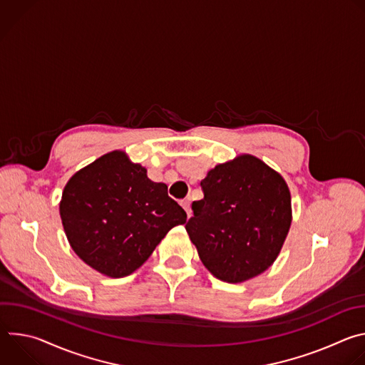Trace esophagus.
Wrapping results in <instances>:
<instances>
[{
  "label": "esophagus",
  "instance_id": "34e87169",
  "mask_svg": "<svg viewBox=\"0 0 365 365\" xmlns=\"http://www.w3.org/2000/svg\"><path fill=\"white\" fill-rule=\"evenodd\" d=\"M180 205H182L183 210L186 211L187 217H190V214H192V210H190V200H189V199H183V200L180 202Z\"/></svg>",
  "mask_w": 365,
  "mask_h": 365
}]
</instances>
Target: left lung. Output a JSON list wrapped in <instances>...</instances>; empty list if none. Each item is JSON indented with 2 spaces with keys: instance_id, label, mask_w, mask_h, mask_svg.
Instances as JSON below:
<instances>
[{
  "instance_id": "1",
  "label": "left lung",
  "mask_w": 365,
  "mask_h": 365,
  "mask_svg": "<svg viewBox=\"0 0 365 365\" xmlns=\"http://www.w3.org/2000/svg\"><path fill=\"white\" fill-rule=\"evenodd\" d=\"M203 199L192 203L185 228L205 267L228 283L267 270L292 222L284 179L254 155L218 165L200 182Z\"/></svg>"
}]
</instances>
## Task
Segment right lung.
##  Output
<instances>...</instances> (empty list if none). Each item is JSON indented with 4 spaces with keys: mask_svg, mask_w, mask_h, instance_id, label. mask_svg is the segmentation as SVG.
<instances>
[{
    "mask_svg": "<svg viewBox=\"0 0 365 365\" xmlns=\"http://www.w3.org/2000/svg\"><path fill=\"white\" fill-rule=\"evenodd\" d=\"M61 218L73 251L99 273L131 274L165 235L186 222L165 183L128 160L124 151L102 155L65 186Z\"/></svg>",
    "mask_w": 365,
    "mask_h": 365,
    "instance_id": "1",
    "label": "right lung"
}]
</instances>
